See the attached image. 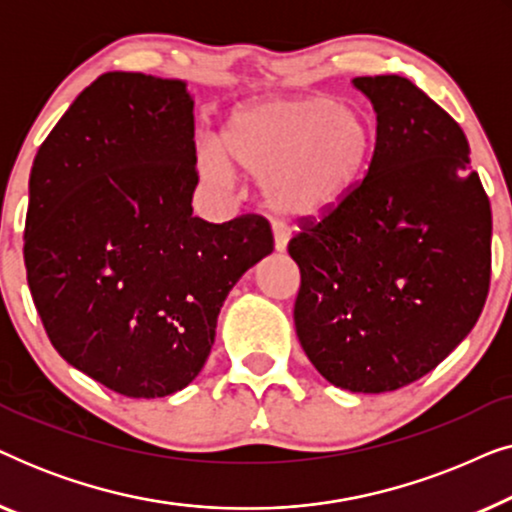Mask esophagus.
Instances as JSON below:
<instances>
[{"instance_id":"1","label":"esophagus","mask_w":512,"mask_h":512,"mask_svg":"<svg viewBox=\"0 0 512 512\" xmlns=\"http://www.w3.org/2000/svg\"><path fill=\"white\" fill-rule=\"evenodd\" d=\"M272 233H275V251L282 254V251H286V244H289V233H286L284 226H275Z\"/></svg>"}]
</instances>
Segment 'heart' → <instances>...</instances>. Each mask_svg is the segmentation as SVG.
Listing matches in <instances>:
<instances>
[{
  "label": "heart",
  "instance_id": "obj_1",
  "mask_svg": "<svg viewBox=\"0 0 512 512\" xmlns=\"http://www.w3.org/2000/svg\"><path fill=\"white\" fill-rule=\"evenodd\" d=\"M373 125L359 109L324 95H265L235 107L200 160L209 181L261 179V200L286 223L338 212L359 188L373 151Z\"/></svg>",
  "mask_w": 512,
  "mask_h": 512
}]
</instances>
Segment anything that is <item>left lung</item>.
Returning <instances> with one entry per match:
<instances>
[{"instance_id":"left-lung-1","label":"left lung","mask_w":512,"mask_h":512,"mask_svg":"<svg viewBox=\"0 0 512 512\" xmlns=\"http://www.w3.org/2000/svg\"><path fill=\"white\" fill-rule=\"evenodd\" d=\"M377 114L368 174L289 242L293 321L321 377L384 394L431 373L471 333L492 270V207L468 139L398 74L352 81Z\"/></svg>"}]
</instances>
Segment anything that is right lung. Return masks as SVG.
Returning a JSON list of instances; mask_svg holds the SVG:
<instances>
[{"instance_id":"1","label":"right lung","mask_w":512,"mask_h":512,"mask_svg":"<svg viewBox=\"0 0 512 512\" xmlns=\"http://www.w3.org/2000/svg\"><path fill=\"white\" fill-rule=\"evenodd\" d=\"M186 81L107 72L72 102L30 174L25 268L53 347L130 398L188 387L223 300L272 254L261 216L207 223Z\"/></svg>"}]
</instances>
